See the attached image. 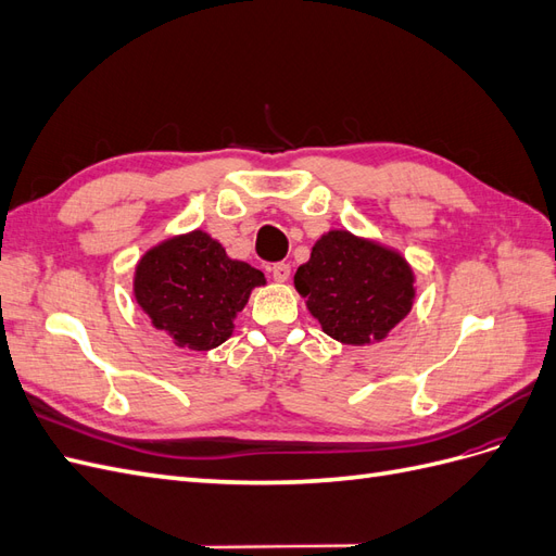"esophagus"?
I'll return each instance as SVG.
<instances>
[{"label": "esophagus", "instance_id": "34e87169", "mask_svg": "<svg viewBox=\"0 0 556 556\" xmlns=\"http://www.w3.org/2000/svg\"><path fill=\"white\" fill-rule=\"evenodd\" d=\"M271 274H274L276 282H288L290 280V264H285V262L274 264L271 266Z\"/></svg>", "mask_w": 556, "mask_h": 556}]
</instances>
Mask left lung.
Instances as JSON below:
<instances>
[{"mask_svg": "<svg viewBox=\"0 0 556 556\" xmlns=\"http://www.w3.org/2000/svg\"><path fill=\"white\" fill-rule=\"evenodd\" d=\"M294 288L327 336L355 348L384 341L417 294L413 266L396 248L348 229H329L315 241Z\"/></svg>", "mask_w": 556, "mask_h": 556, "instance_id": "8db88e82", "label": "left lung"}]
</instances>
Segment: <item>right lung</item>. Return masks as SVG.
Listing matches in <instances>:
<instances>
[{"mask_svg":"<svg viewBox=\"0 0 556 556\" xmlns=\"http://www.w3.org/2000/svg\"><path fill=\"white\" fill-rule=\"evenodd\" d=\"M262 285L260 268L231 260L208 231L192 229L143 252L131 292L150 325L178 348L199 352L229 339L233 319Z\"/></svg>","mask_w":556,"mask_h":556,"instance_id":"right-lung-1","label":"right lung"}]
</instances>
